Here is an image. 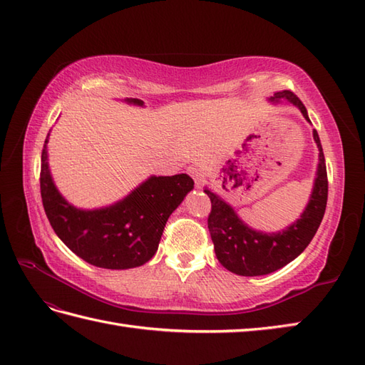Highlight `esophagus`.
Masks as SVG:
<instances>
[{
	"mask_svg": "<svg viewBox=\"0 0 365 365\" xmlns=\"http://www.w3.org/2000/svg\"><path fill=\"white\" fill-rule=\"evenodd\" d=\"M187 173L193 178V181H195L197 185H200L201 181H203V173H201V168L198 165H190L187 168Z\"/></svg>",
	"mask_w": 365,
	"mask_h": 365,
	"instance_id": "obj_1",
	"label": "esophagus"
}]
</instances>
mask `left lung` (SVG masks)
<instances>
[{
  "label": "left lung",
  "mask_w": 365,
  "mask_h": 365,
  "mask_svg": "<svg viewBox=\"0 0 365 365\" xmlns=\"http://www.w3.org/2000/svg\"><path fill=\"white\" fill-rule=\"evenodd\" d=\"M269 101L274 104L281 101L292 104L311 123L304 104L290 91L277 92L270 96ZM312 135L319 148V164L311 197L297 222L289 225L282 231L262 232L250 228L230 203H226L214 190L205 187V193H207L210 203H212V210L207 218V228L210 239L214 242L215 256L226 270L240 274V277L269 274L292 262L309 245L322 223L328 200L325 156H323L322 143L315 129Z\"/></svg>",
  "instance_id": "1"
}]
</instances>
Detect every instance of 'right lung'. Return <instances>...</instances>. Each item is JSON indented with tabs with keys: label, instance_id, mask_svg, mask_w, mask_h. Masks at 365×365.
<instances>
[{
	"label": "right lung",
	"instance_id": "obj_1",
	"mask_svg": "<svg viewBox=\"0 0 365 365\" xmlns=\"http://www.w3.org/2000/svg\"><path fill=\"white\" fill-rule=\"evenodd\" d=\"M125 103L143 106L142 100ZM48 133L40 167V193L54 232L73 253L95 267L126 270L156 255L160 236L173 210L193 189L185 173L150 176L117 203L98 209L73 206L56 187L48 165Z\"/></svg>",
	"mask_w": 365,
	"mask_h": 365
}]
</instances>
